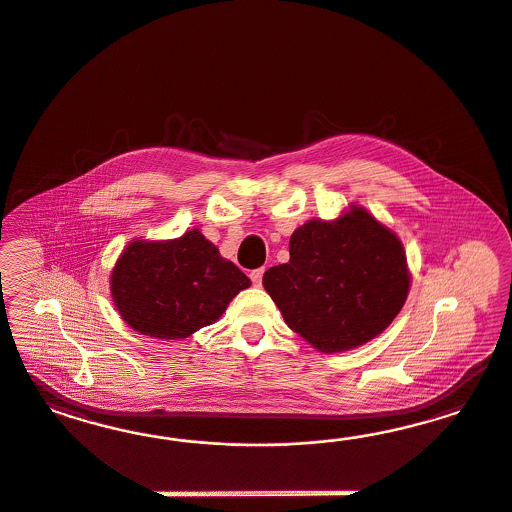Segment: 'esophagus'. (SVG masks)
Wrapping results in <instances>:
<instances>
[{
	"label": "esophagus",
	"instance_id": "esophagus-1",
	"mask_svg": "<svg viewBox=\"0 0 512 512\" xmlns=\"http://www.w3.org/2000/svg\"><path fill=\"white\" fill-rule=\"evenodd\" d=\"M263 274L264 268H257V270H251L249 278H251V281H253V285H255V287H259V285L263 283Z\"/></svg>",
	"mask_w": 512,
	"mask_h": 512
}]
</instances>
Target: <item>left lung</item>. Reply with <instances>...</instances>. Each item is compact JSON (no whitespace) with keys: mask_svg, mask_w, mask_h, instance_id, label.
Listing matches in <instances>:
<instances>
[{"mask_svg":"<svg viewBox=\"0 0 512 512\" xmlns=\"http://www.w3.org/2000/svg\"><path fill=\"white\" fill-rule=\"evenodd\" d=\"M289 255L264 272V289L289 328L323 353L373 340L402 310V242L358 206L334 223L311 219L296 229Z\"/></svg>","mask_w":512,"mask_h":512,"instance_id":"obj_1","label":"left lung"}]
</instances>
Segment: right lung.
Returning <instances> with one entry per match:
<instances>
[{
    "label": "right lung",
    "mask_w": 512,
    "mask_h": 512,
    "mask_svg": "<svg viewBox=\"0 0 512 512\" xmlns=\"http://www.w3.org/2000/svg\"><path fill=\"white\" fill-rule=\"evenodd\" d=\"M249 285L248 276L195 229L172 242L129 244L110 278L125 323L161 340L212 325Z\"/></svg>",
    "instance_id": "add662e5"
}]
</instances>
